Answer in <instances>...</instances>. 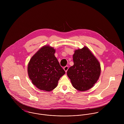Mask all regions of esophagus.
I'll return each instance as SVG.
<instances>
[{"instance_id":"34e87169","label":"esophagus","mask_w":124,"mask_h":124,"mask_svg":"<svg viewBox=\"0 0 124 124\" xmlns=\"http://www.w3.org/2000/svg\"><path fill=\"white\" fill-rule=\"evenodd\" d=\"M68 69H69V67H68V66H65V67H64V68H63L64 70L65 71V72H67V70H68Z\"/></svg>"}]
</instances>
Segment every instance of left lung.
<instances>
[{
    "instance_id": "1",
    "label": "left lung",
    "mask_w": 124,
    "mask_h": 124,
    "mask_svg": "<svg viewBox=\"0 0 124 124\" xmlns=\"http://www.w3.org/2000/svg\"><path fill=\"white\" fill-rule=\"evenodd\" d=\"M73 61V65L67 72L73 87L79 91L88 90L100 77V62L86 46L74 51Z\"/></svg>"
}]
</instances>
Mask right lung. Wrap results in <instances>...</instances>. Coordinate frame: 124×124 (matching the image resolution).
Returning <instances> with one entry per match:
<instances>
[{
	"label": "right lung",
	"instance_id": "obj_1",
	"mask_svg": "<svg viewBox=\"0 0 124 124\" xmlns=\"http://www.w3.org/2000/svg\"><path fill=\"white\" fill-rule=\"evenodd\" d=\"M55 49L49 45L42 47L31 57L28 65V73L37 88L47 92L55 88L65 72L54 55Z\"/></svg>",
	"mask_w": 124,
	"mask_h": 124
}]
</instances>
